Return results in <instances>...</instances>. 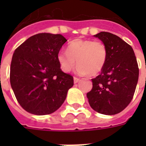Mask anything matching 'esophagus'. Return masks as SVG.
I'll use <instances>...</instances> for the list:
<instances>
[{
  "label": "esophagus",
  "instance_id": "34e87169",
  "mask_svg": "<svg viewBox=\"0 0 146 146\" xmlns=\"http://www.w3.org/2000/svg\"><path fill=\"white\" fill-rule=\"evenodd\" d=\"M73 81H74V83H77L80 81V79L77 77H74L73 78Z\"/></svg>",
  "mask_w": 146,
  "mask_h": 146
}]
</instances>
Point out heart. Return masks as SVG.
Here are the masks:
<instances>
[{"label":"heart","mask_w":146,"mask_h":146,"mask_svg":"<svg viewBox=\"0 0 146 146\" xmlns=\"http://www.w3.org/2000/svg\"><path fill=\"white\" fill-rule=\"evenodd\" d=\"M57 61L64 73H68L77 62L80 74L96 76L103 70L108 59L106 45L99 41L75 39L69 43L66 50L57 54Z\"/></svg>","instance_id":"b5f03b06"}]
</instances>
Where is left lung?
Segmentation results:
<instances>
[{"label": "left lung", "mask_w": 146, "mask_h": 146, "mask_svg": "<svg viewBox=\"0 0 146 146\" xmlns=\"http://www.w3.org/2000/svg\"><path fill=\"white\" fill-rule=\"evenodd\" d=\"M107 47L108 59L102 73L92 79L87 93L94 111L113 115L125 109L133 99L139 79V67L133 49L117 35L101 32L94 35Z\"/></svg>", "instance_id": "1"}]
</instances>
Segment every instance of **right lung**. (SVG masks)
I'll use <instances>...</instances> for the list:
<instances>
[{
  "mask_svg": "<svg viewBox=\"0 0 146 146\" xmlns=\"http://www.w3.org/2000/svg\"><path fill=\"white\" fill-rule=\"evenodd\" d=\"M66 41L60 34L39 33L15 50L10 64V85L19 104L29 113H54L73 86V76L61 70L57 58Z\"/></svg>",
  "mask_w": 146,
  "mask_h": 146,
  "instance_id": "right-lung-1",
  "label": "right lung"
}]
</instances>
